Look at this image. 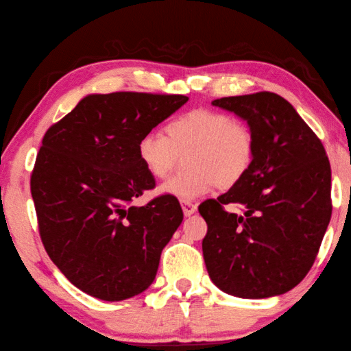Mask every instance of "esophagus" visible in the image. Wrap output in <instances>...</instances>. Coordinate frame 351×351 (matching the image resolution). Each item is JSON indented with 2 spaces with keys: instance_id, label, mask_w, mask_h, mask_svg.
<instances>
[{
  "instance_id": "34e87169",
  "label": "esophagus",
  "mask_w": 351,
  "mask_h": 351,
  "mask_svg": "<svg viewBox=\"0 0 351 351\" xmlns=\"http://www.w3.org/2000/svg\"><path fill=\"white\" fill-rule=\"evenodd\" d=\"M181 206H182V212L186 216L193 215L196 212V208H197L196 204H193L192 201H186V199L181 201Z\"/></svg>"
}]
</instances>
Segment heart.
Instances as JSON below:
<instances>
[{"mask_svg":"<svg viewBox=\"0 0 351 351\" xmlns=\"http://www.w3.org/2000/svg\"><path fill=\"white\" fill-rule=\"evenodd\" d=\"M161 132L139 138V164L155 180L169 175L178 154L187 152V170L164 182L161 193L180 199H195L216 184L230 189L250 169L254 156L253 133L244 121L210 109H193L170 119Z\"/></svg>","mask_w":351,"mask_h":351,"instance_id":"heart-1","label":"heart"}]
</instances>
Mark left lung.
I'll return each mask as SVG.
<instances>
[{
	"mask_svg": "<svg viewBox=\"0 0 351 351\" xmlns=\"http://www.w3.org/2000/svg\"><path fill=\"white\" fill-rule=\"evenodd\" d=\"M247 121L254 139L250 169L199 213L202 254L213 284L228 295H282L313 265L331 218L326 149L289 101L271 92L212 101ZM233 203L241 214L228 213Z\"/></svg>",
	"mask_w": 351,
	"mask_h": 351,
	"instance_id": "obj_1",
	"label": "left lung"
}]
</instances>
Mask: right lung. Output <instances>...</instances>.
<instances>
[{"instance_id":"1","label":"right lung","mask_w":351,"mask_h":351,"mask_svg":"<svg viewBox=\"0 0 351 351\" xmlns=\"http://www.w3.org/2000/svg\"><path fill=\"white\" fill-rule=\"evenodd\" d=\"M187 101L184 95H87L44 135L30 176L40 237L53 264L87 295L124 301L154 282L184 215L170 195L133 204L155 187L136 144Z\"/></svg>"}]
</instances>
